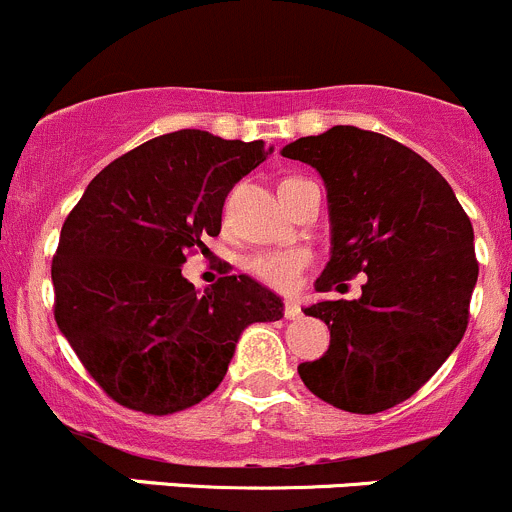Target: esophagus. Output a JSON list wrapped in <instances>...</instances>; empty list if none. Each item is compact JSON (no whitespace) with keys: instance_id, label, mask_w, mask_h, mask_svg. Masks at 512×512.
<instances>
[{"instance_id":"esophagus-1","label":"esophagus","mask_w":512,"mask_h":512,"mask_svg":"<svg viewBox=\"0 0 512 512\" xmlns=\"http://www.w3.org/2000/svg\"><path fill=\"white\" fill-rule=\"evenodd\" d=\"M283 316H286L288 321H296V318H301V303H298L296 298H288Z\"/></svg>"}]
</instances>
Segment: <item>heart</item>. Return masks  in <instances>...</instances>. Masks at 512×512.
<instances>
[{"mask_svg":"<svg viewBox=\"0 0 512 512\" xmlns=\"http://www.w3.org/2000/svg\"><path fill=\"white\" fill-rule=\"evenodd\" d=\"M308 254L303 249L266 251L249 261V271L273 288H291L306 268Z\"/></svg>","mask_w":512,"mask_h":512,"instance_id":"1","label":"heart"}]
</instances>
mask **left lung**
Here are the masks:
<instances>
[{
  "label": "left lung",
  "instance_id": "obj_1",
  "mask_svg": "<svg viewBox=\"0 0 512 512\" xmlns=\"http://www.w3.org/2000/svg\"><path fill=\"white\" fill-rule=\"evenodd\" d=\"M321 174L331 258L316 291L366 273L353 301H318L331 346L298 376L321 401L381 413L411 398L455 351L478 281L473 226L423 156L376 131L333 126L281 149Z\"/></svg>",
  "mask_w": 512,
  "mask_h": 512
}]
</instances>
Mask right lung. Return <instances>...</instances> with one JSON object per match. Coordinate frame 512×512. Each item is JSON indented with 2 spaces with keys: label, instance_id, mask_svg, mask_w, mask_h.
<instances>
[{
  "label": "right lung",
  "instance_id": "add662e5",
  "mask_svg": "<svg viewBox=\"0 0 512 512\" xmlns=\"http://www.w3.org/2000/svg\"><path fill=\"white\" fill-rule=\"evenodd\" d=\"M271 151L201 129L156 136L99 171L67 216L54 318L116 403L151 416L196 406L224 381L244 328L283 318L281 298L251 276L196 291L181 273Z\"/></svg>",
  "mask_w": 512,
  "mask_h": 512
}]
</instances>
